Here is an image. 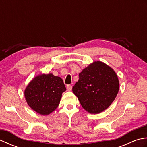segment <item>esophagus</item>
<instances>
[{
  "mask_svg": "<svg viewBox=\"0 0 147 147\" xmlns=\"http://www.w3.org/2000/svg\"><path fill=\"white\" fill-rule=\"evenodd\" d=\"M72 87H73V86H72L71 85H67L66 86V88H67L68 91H71V90H72Z\"/></svg>",
  "mask_w": 147,
  "mask_h": 147,
  "instance_id": "esophagus-1",
  "label": "esophagus"
}]
</instances>
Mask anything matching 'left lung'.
Returning a JSON list of instances; mask_svg holds the SVG:
<instances>
[{
  "label": "left lung",
  "mask_w": 147,
  "mask_h": 147,
  "mask_svg": "<svg viewBox=\"0 0 147 147\" xmlns=\"http://www.w3.org/2000/svg\"><path fill=\"white\" fill-rule=\"evenodd\" d=\"M73 92L83 109L98 114L107 109L116 97L119 88L117 76L104 62L96 61L79 74Z\"/></svg>",
  "instance_id": "obj_1"
}]
</instances>
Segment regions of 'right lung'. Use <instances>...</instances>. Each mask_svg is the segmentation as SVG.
Masks as SVG:
<instances>
[{"instance_id":"right-lung-1","label":"right lung","mask_w":147,"mask_h":147,"mask_svg":"<svg viewBox=\"0 0 147 147\" xmlns=\"http://www.w3.org/2000/svg\"><path fill=\"white\" fill-rule=\"evenodd\" d=\"M66 90L63 80L52 74L35 77L24 92L26 100L33 110L48 115L57 107L62 93Z\"/></svg>"}]
</instances>
